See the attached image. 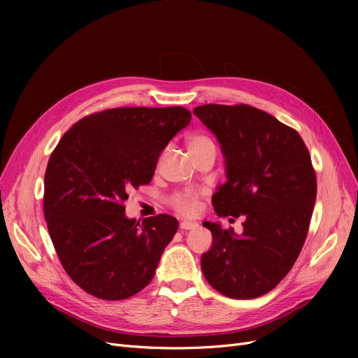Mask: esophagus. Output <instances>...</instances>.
Instances as JSON below:
<instances>
[{"mask_svg":"<svg viewBox=\"0 0 358 358\" xmlns=\"http://www.w3.org/2000/svg\"><path fill=\"white\" fill-rule=\"evenodd\" d=\"M199 227L197 222H189V220H182L180 223V229L181 231H192V229H196Z\"/></svg>","mask_w":358,"mask_h":358,"instance_id":"esophagus-1","label":"esophagus"}]
</instances>
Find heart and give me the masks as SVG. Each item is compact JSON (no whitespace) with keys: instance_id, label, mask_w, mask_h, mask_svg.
Segmentation results:
<instances>
[{"instance_id":"heart-1","label":"heart","mask_w":358,"mask_h":358,"mask_svg":"<svg viewBox=\"0 0 358 358\" xmlns=\"http://www.w3.org/2000/svg\"><path fill=\"white\" fill-rule=\"evenodd\" d=\"M204 146H215L213 141L206 135H194L189 139V150L204 148ZM173 208L185 216H193L197 213L200 208V193L193 190H182L176 193L171 197Z\"/></svg>"}]
</instances>
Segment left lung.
I'll return each mask as SVG.
<instances>
[{"instance_id": "1", "label": "left lung", "mask_w": 358, "mask_h": 358, "mask_svg": "<svg viewBox=\"0 0 358 358\" xmlns=\"http://www.w3.org/2000/svg\"><path fill=\"white\" fill-rule=\"evenodd\" d=\"M193 113L217 138L227 166L213 209L245 217L241 235L203 223L213 235L203 274L224 296L259 297L287 275L305 243L316 200L309 150L294 129L247 104H204Z\"/></svg>"}]
</instances>
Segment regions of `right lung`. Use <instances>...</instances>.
Instances as JSON below:
<instances>
[{"mask_svg":"<svg viewBox=\"0 0 358 358\" xmlns=\"http://www.w3.org/2000/svg\"><path fill=\"white\" fill-rule=\"evenodd\" d=\"M190 120L184 107L110 108L75 123L53 149L45 219L62 267L87 293L122 300L154 278L178 220L158 215L139 224L123 201L150 182L164 148Z\"/></svg>","mask_w":358,"mask_h":358,"instance_id":"add662e5","label":"right lung"}]
</instances>
